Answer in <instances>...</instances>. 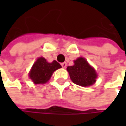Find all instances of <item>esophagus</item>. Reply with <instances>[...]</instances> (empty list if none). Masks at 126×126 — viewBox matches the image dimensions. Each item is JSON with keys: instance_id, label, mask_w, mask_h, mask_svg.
Returning a JSON list of instances; mask_svg holds the SVG:
<instances>
[{"instance_id": "34e87169", "label": "esophagus", "mask_w": 126, "mask_h": 126, "mask_svg": "<svg viewBox=\"0 0 126 126\" xmlns=\"http://www.w3.org/2000/svg\"><path fill=\"white\" fill-rule=\"evenodd\" d=\"M66 65H67V63H65V62L61 63V66L63 67V68H66Z\"/></svg>"}]
</instances>
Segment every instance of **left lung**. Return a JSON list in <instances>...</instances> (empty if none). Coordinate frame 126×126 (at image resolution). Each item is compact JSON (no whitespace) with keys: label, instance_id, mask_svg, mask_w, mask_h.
Masks as SVG:
<instances>
[{"label":"left lung","instance_id":"1","mask_svg":"<svg viewBox=\"0 0 126 126\" xmlns=\"http://www.w3.org/2000/svg\"><path fill=\"white\" fill-rule=\"evenodd\" d=\"M67 71L72 82L76 85L83 87L94 84L97 77L94 68L83 58H79L74 61V65L68 66Z\"/></svg>","mask_w":126,"mask_h":126}]
</instances>
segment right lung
Here are the masks:
<instances>
[{
	"mask_svg": "<svg viewBox=\"0 0 126 126\" xmlns=\"http://www.w3.org/2000/svg\"><path fill=\"white\" fill-rule=\"evenodd\" d=\"M60 68L61 65L56 61L48 63L45 58H39L33 64L29 77L34 83L44 84L50 79L52 73Z\"/></svg>",
	"mask_w": 126,
	"mask_h": 126,
	"instance_id": "right-lung-1",
	"label": "right lung"
}]
</instances>
